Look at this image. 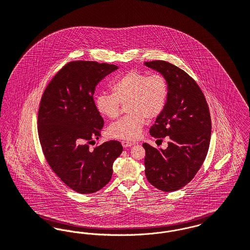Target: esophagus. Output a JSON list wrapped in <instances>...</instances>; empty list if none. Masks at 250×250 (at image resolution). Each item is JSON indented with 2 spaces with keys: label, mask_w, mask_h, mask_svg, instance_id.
<instances>
[{
  "label": "esophagus",
  "mask_w": 250,
  "mask_h": 250,
  "mask_svg": "<svg viewBox=\"0 0 250 250\" xmlns=\"http://www.w3.org/2000/svg\"><path fill=\"white\" fill-rule=\"evenodd\" d=\"M133 145H134L133 143H129V142H125V141L122 142V146H123V147H125V148L132 146Z\"/></svg>",
  "instance_id": "34e87169"
}]
</instances>
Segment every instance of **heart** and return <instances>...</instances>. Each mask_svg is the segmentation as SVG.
Instances as JSON below:
<instances>
[{"mask_svg":"<svg viewBox=\"0 0 250 250\" xmlns=\"http://www.w3.org/2000/svg\"><path fill=\"white\" fill-rule=\"evenodd\" d=\"M112 94L100 93L95 98V106L104 117L114 119L120 112L121 104H125L128 113L107 128L110 137L124 141L138 139L147 121L159 117L167 103L169 86L160 74H146L139 71L127 72L111 85Z\"/></svg>","mask_w":250,"mask_h":250,"instance_id":"1","label":"heart"}]
</instances>
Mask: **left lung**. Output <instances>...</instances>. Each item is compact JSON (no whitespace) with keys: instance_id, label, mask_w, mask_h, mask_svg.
Returning a JSON list of instances; mask_svg holds the SVG:
<instances>
[{"instance_id":"1","label":"left lung","mask_w":250,"mask_h":250,"mask_svg":"<svg viewBox=\"0 0 250 250\" xmlns=\"http://www.w3.org/2000/svg\"><path fill=\"white\" fill-rule=\"evenodd\" d=\"M145 65L163 75L169 86L165 108L150 128L154 138L169 139L168 147L143 145L146 176L161 191H176L191 181L205 161L211 133L208 106L202 90L183 70L162 60Z\"/></svg>"}]
</instances>
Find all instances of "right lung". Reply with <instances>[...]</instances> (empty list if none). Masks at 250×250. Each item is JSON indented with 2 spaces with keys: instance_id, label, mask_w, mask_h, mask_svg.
<instances>
[{
  "instance_id": "right-lung-1",
  "label": "right lung",
  "mask_w": 250,
  "mask_h": 250,
  "mask_svg": "<svg viewBox=\"0 0 250 250\" xmlns=\"http://www.w3.org/2000/svg\"><path fill=\"white\" fill-rule=\"evenodd\" d=\"M113 64L73 61L65 65L45 88L38 131L46 161L57 176L79 193L104 187L112 165L123 152L117 141L89 149L104 126L93 94L98 83L116 71Z\"/></svg>"
}]
</instances>
